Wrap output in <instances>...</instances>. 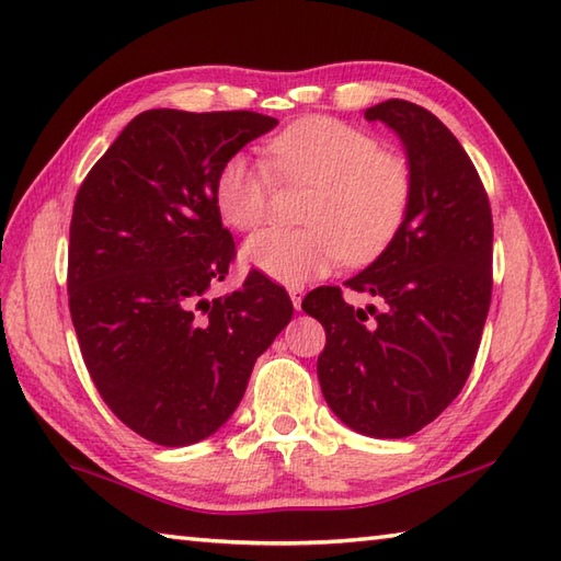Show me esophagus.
Segmentation results:
<instances>
[{
    "mask_svg": "<svg viewBox=\"0 0 561 561\" xmlns=\"http://www.w3.org/2000/svg\"><path fill=\"white\" fill-rule=\"evenodd\" d=\"M288 295H290V300H293V307L295 309H302V295H305V290L300 288V285H293V288H288Z\"/></svg>",
    "mask_w": 561,
    "mask_h": 561,
    "instance_id": "esophagus-1",
    "label": "esophagus"
}]
</instances>
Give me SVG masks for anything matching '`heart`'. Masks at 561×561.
<instances>
[{
  "label": "heart",
  "mask_w": 561,
  "mask_h": 561,
  "mask_svg": "<svg viewBox=\"0 0 561 561\" xmlns=\"http://www.w3.org/2000/svg\"><path fill=\"white\" fill-rule=\"evenodd\" d=\"M266 160L268 165L247 153L222 160L214 198L230 228L254 230L271 214L273 174L285 184H312L302 210L307 228H268L242 249L247 264L273 280L307 283L339 266L343 256L365 264L401 230L413 178L405 160L383 153L369 131L331 117H307L271 139Z\"/></svg>",
  "instance_id": "heart-1"
}]
</instances>
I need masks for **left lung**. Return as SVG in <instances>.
Here are the masks:
<instances>
[{"mask_svg": "<svg viewBox=\"0 0 561 561\" xmlns=\"http://www.w3.org/2000/svg\"><path fill=\"white\" fill-rule=\"evenodd\" d=\"M403 141L413 194L389 247L345 285L381 300L355 309L323 285L302 309L321 321L317 375L347 427L401 439L439 417L476 363L492 297L490 198L463 146L430 110L386 101L365 110Z\"/></svg>", "mask_w": 561, "mask_h": 561, "instance_id": "8db88e82", "label": "left lung"}]
</instances>
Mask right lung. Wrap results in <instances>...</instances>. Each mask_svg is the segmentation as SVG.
I'll return each instance as SVG.
<instances>
[{
	"label": "right lung",
	"mask_w": 561,
	"mask_h": 561,
	"mask_svg": "<svg viewBox=\"0 0 561 561\" xmlns=\"http://www.w3.org/2000/svg\"><path fill=\"white\" fill-rule=\"evenodd\" d=\"M276 124L249 110H146L73 202L67 285L83 363L112 413L153 444H196L226 425L293 319L288 293L259 271L206 297L234 259L218 168Z\"/></svg>",
	"instance_id": "right-lung-1"
}]
</instances>
